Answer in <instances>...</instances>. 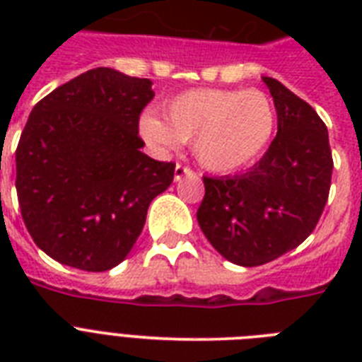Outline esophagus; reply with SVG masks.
<instances>
[{"mask_svg":"<svg viewBox=\"0 0 362 362\" xmlns=\"http://www.w3.org/2000/svg\"><path fill=\"white\" fill-rule=\"evenodd\" d=\"M186 176H195V173H193L189 167H186V165H176L175 167V180L180 182L182 178H186Z\"/></svg>","mask_w":362,"mask_h":362,"instance_id":"obj_1","label":"esophagus"}]
</instances>
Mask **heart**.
Masks as SVG:
<instances>
[{
	"label": "heart",
	"mask_w": 362,
	"mask_h": 362,
	"mask_svg": "<svg viewBox=\"0 0 362 362\" xmlns=\"http://www.w3.org/2000/svg\"><path fill=\"white\" fill-rule=\"evenodd\" d=\"M141 135L158 150L193 142L199 165L210 173H235L255 163L276 129V109L259 90L199 88L165 105V118L148 112Z\"/></svg>",
	"instance_id": "1"
}]
</instances>
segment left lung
Returning a JSON list of instances; mask_svg holds the SVG:
<instances>
[{
    "label": "left lung",
    "instance_id": "1",
    "mask_svg": "<svg viewBox=\"0 0 362 362\" xmlns=\"http://www.w3.org/2000/svg\"><path fill=\"white\" fill-rule=\"evenodd\" d=\"M274 99L278 133L244 175L204 176L201 231L240 267L274 261L314 231L331 189L329 131L317 112L281 82L263 76Z\"/></svg>",
    "mask_w": 362,
    "mask_h": 362
}]
</instances>
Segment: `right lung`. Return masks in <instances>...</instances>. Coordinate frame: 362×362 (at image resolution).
<instances>
[{
    "label": "right lung",
    "instance_id": "right-lung-1",
    "mask_svg": "<svg viewBox=\"0 0 362 362\" xmlns=\"http://www.w3.org/2000/svg\"><path fill=\"white\" fill-rule=\"evenodd\" d=\"M152 81L98 67L33 107L16 148L24 223L58 263L103 272L141 235L148 206L175 178V163L141 152L139 116Z\"/></svg>",
    "mask_w": 362,
    "mask_h": 362
}]
</instances>
